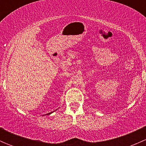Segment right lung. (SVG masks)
<instances>
[{
  "mask_svg": "<svg viewBox=\"0 0 146 146\" xmlns=\"http://www.w3.org/2000/svg\"><path fill=\"white\" fill-rule=\"evenodd\" d=\"M51 113H53V111H52V112H51V113H48V114H51Z\"/></svg>",
  "mask_w": 146,
  "mask_h": 146,
  "instance_id": "right-lung-1",
  "label": "right lung"
}]
</instances>
